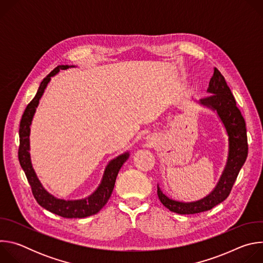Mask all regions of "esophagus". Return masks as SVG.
<instances>
[{
    "mask_svg": "<svg viewBox=\"0 0 263 263\" xmlns=\"http://www.w3.org/2000/svg\"><path fill=\"white\" fill-rule=\"evenodd\" d=\"M147 142H148V144H151V145H153V144H155L156 143V137L154 136V135H152V136H147Z\"/></svg>",
    "mask_w": 263,
    "mask_h": 263,
    "instance_id": "esophagus-1",
    "label": "esophagus"
}]
</instances>
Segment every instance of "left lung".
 Masks as SVG:
<instances>
[{
    "label": "left lung",
    "instance_id": "obj_1",
    "mask_svg": "<svg viewBox=\"0 0 263 263\" xmlns=\"http://www.w3.org/2000/svg\"><path fill=\"white\" fill-rule=\"evenodd\" d=\"M209 97L199 101V105L215 112L228 136V155L224 167L214 189L204 198L194 202H182L168 198L157 184L160 202L171 211L179 214H194L210 210L226 200L239 171L248 156L246 122L236 107L235 99L222 74L217 68L209 82Z\"/></svg>",
    "mask_w": 263,
    "mask_h": 263
}]
</instances>
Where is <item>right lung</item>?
I'll use <instances>...</instances> for the list:
<instances>
[{"instance_id": "right-lung-1", "label": "right lung", "mask_w": 263, "mask_h": 263, "mask_svg": "<svg viewBox=\"0 0 263 263\" xmlns=\"http://www.w3.org/2000/svg\"><path fill=\"white\" fill-rule=\"evenodd\" d=\"M69 67H74V65H58L53 71H51L42 81L34 99L28 104L20 124L18 160L22 168L26 174L28 182L32 189L33 196L37 203L48 211L59 216L66 218H81L98 213L108 202L112 191L115 189L117 176L123 164L128 160L130 153L127 151L107 163L100 184L98 185L96 191L86 198L78 200L59 199L50 194L45 189L41 180L37 177L31 161L30 127L36 112V108L39 107L40 101L45 92V89L50 83L51 78L58 73L60 69H67Z\"/></svg>"}]
</instances>
